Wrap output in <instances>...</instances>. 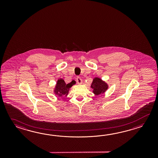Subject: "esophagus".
Returning a JSON list of instances; mask_svg holds the SVG:
<instances>
[{"instance_id":"obj_1","label":"esophagus","mask_w":158,"mask_h":158,"mask_svg":"<svg viewBox=\"0 0 158 158\" xmlns=\"http://www.w3.org/2000/svg\"><path fill=\"white\" fill-rule=\"evenodd\" d=\"M76 81H77V84H79V85H81V84H82V79H81L80 77H78L77 78Z\"/></svg>"}]
</instances>
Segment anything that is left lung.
<instances>
[{
  "label": "left lung",
  "mask_w": 158,
  "mask_h": 158,
  "mask_svg": "<svg viewBox=\"0 0 158 158\" xmlns=\"http://www.w3.org/2000/svg\"><path fill=\"white\" fill-rule=\"evenodd\" d=\"M90 87L93 89V93L96 95H99L107 90L108 85L101 78L95 77L93 80Z\"/></svg>",
  "instance_id": "left-lung-1"
}]
</instances>
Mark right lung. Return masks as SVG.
I'll return each instance as SVG.
<instances>
[{"label": "right lung", "mask_w": 158, "mask_h": 158, "mask_svg": "<svg viewBox=\"0 0 158 158\" xmlns=\"http://www.w3.org/2000/svg\"><path fill=\"white\" fill-rule=\"evenodd\" d=\"M76 84V81H72L70 83L66 84L63 78L58 79L54 89V93L59 97H67L72 86Z\"/></svg>", "instance_id": "1"}]
</instances>
